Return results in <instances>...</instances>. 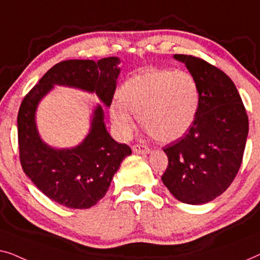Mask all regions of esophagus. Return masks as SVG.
Returning a JSON list of instances; mask_svg holds the SVG:
<instances>
[{"instance_id":"34e87169","label":"esophagus","mask_w":260,"mask_h":260,"mask_svg":"<svg viewBox=\"0 0 260 260\" xmlns=\"http://www.w3.org/2000/svg\"><path fill=\"white\" fill-rule=\"evenodd\" d=\"M132 149H133V152L137 153V154H148V153L151 152V149L145 145H134Z\"/></svg>"}]
</instances>
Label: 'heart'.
Returning a JSON list of instances; mask_svg holds the SVG:
<instances>
[{
    "label": "heart",
    "mask_w": 260,
    "mask_h": 260,
    "mask_svg": "<svg viewBox=\"0 0 260 260\" xmlns=\"http://www.w3.org/2000/svg\"><path fill=\"white\" fill-rule=\"evenodd\" d=\"M109 115L120 137L129 138L139 116L144 129L160 142L184 137L198 114L200 93L194 76L186 71L147 69L132 76L119 90Z\"/></svg>",
    "instance_id": "b5f03b06"
}]
</instances>
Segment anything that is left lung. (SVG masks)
I'll list each match as a JSON object with an SVG mask.
<instances>
[{
    "label": "left lung",
    "mask_w": 260,
    "mask_h": 260,
    "mask_svg": "<svg viewBox=\"0 0 260 260\" xmlns=\"http://www.w3.org/2000/svg\"><path fill=\"white\" fill-rule=\"evenodd\" d=\"M194 76L200 101L185 137L164 148L168 166L161 177L175 199L202 205L222 194L238 173L248 134V118L232 80L214 66L175 54Z\"/></svg>",
    "instance_id": "8db88e82"
}]
</instances>
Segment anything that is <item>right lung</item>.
<instances>
[{"mask_svg":"<svg viewBox=\"0 0 260 260\" xmlns=\"http://www.w3.org/2000/svg\"><path fill=\"white\" fill-rule=\"evenodd\" d=\"M120 58L67 60L56 63L25 95L17 115L20 160L24 173L53 202L69 208H89L102 199L122 160L132 154L108 133L100 104L94 106L88 134L71 148H55L42 140L36 111L54 86L95 94L106 107L112 104Z\"/></svg>","mask_w":260,"mask_h":260,"instance_id":"right-lung-1","label":"right lung"}]
</instances>
